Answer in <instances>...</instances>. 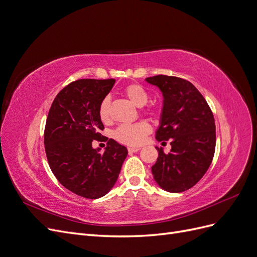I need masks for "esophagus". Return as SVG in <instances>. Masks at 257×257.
Wrapping results in <instances>:
<instances>
[{"label": "esophagus", "mask_w": 257, "mask_h": 257, "mask_svg": "<svg viewBox=\"0 0 257 257\" xmlns=\"http://www.w3.org/2000/svg\"><path fill=\"white\" fill-rule=\"evenodd\" d=\"M127 150L130 153H133V152H137L141 150V147H128Z\"/></svg>", "instance_id": "34e87169"}]
</instances>
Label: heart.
<instances>
[{
	"instance_id": "b5f03b06",
	"label": "heart",
	"mask_w": 257,
	"mask_h": 257,
	"mask_svg": "<svg viewBox=\"0 0 257 257\" xmlns=\"http://www.w3.org/2000/svg\"><path fill=\"white\" fill-rule=\"evenodd\" d=\"M125 95L132 103L138 107L145 106L149 102V94L148 92L138 83H131L126 85L123 90ZM151 115H157L159 110L157 108H150L147 110ZM98 116L103 123H108L111 119L110 115V99L109 97H104L98 106ZM151 126L146 121H138L135 123L121 124L113 132V137L115 141L121 144L128 146H138L144 143L146 136L150 134Z\"/></svg>"
}]
</instances>
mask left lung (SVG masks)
Returning <instances> with one entry per match:
<instances>
[{
  "label": "left lung",
  "instance_id": "left-lung-1",
  "mask_svg": "<svg viewBox=\"0 0 257 257\" xmlns=\"http://www.w3.org/2000/svg\"><path fill=\"white\" fill-rule=\"evenodd\" d=\"M164 96L159 142L170 139L172 150L158 149L151 167L154 180L162 189L180 193L191 189L206 174L215 150V123L205 97L194 85L175 76L148 77Z\"/></svg>",
  "mask_w": 257,
  "mask_h": 257
}]
</instances>
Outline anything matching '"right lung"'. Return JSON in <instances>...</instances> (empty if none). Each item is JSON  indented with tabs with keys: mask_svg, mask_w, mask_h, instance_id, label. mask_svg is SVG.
Returning a JSON list of instances; mask_svg holds the SVG:
<instances>
[{
	"mask_svg": "<svg viewBox=\"0 0 257 257\" xmlns=\"http://www.w3.org/2000/svg\"><path fill=\"white\" fill-rule=\"evenodd\" d=\"M115 79H78L67 84L54 98L46 120L45 151L59 182L88 199L111 190L127 149L109 139L104 153L93 149L104 125L98 106L112 89Z\"/></svg>",
	"mask_w": 257,
	"mask_h": 257,
	"instance_id": "obj_1",
	"label": "right lung"
}]
</instances>
